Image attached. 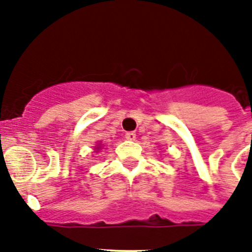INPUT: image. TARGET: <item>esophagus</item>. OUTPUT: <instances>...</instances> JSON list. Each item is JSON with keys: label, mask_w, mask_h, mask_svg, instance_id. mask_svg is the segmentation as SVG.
<instances>
[{"label": "esophagus", "mask_w": 252, "mask_h": 252, "mask_svg": "<svg viewBox=\"0 0 252 252\" xmlns=\"http://www.w3.org/2000/svg\"><path fill=\"white\" fill-rule=\"evenodd\" d=\"M126 140H129V141H134V140H136V133H134V132H126Z\"/></svg>", "instance_id": "34e87169"}]
</instances>
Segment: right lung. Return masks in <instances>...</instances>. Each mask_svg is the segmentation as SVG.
<instances>
[{
	"label": "right lung",
	"instance_id": "obj_1",
	"mask_svg": "<svg viewBox=\"0 0 252 252\" xmlns=\"http://www.w3.org/2000/svg\"><path fill=\"white\" fill-rule=\"evenodd\" d=\"M99 148H100V144H98V146H96V150H99Z\"/></svg>",
	"mask_w": 252,
	"mask_h": 252
}]
</instances>
